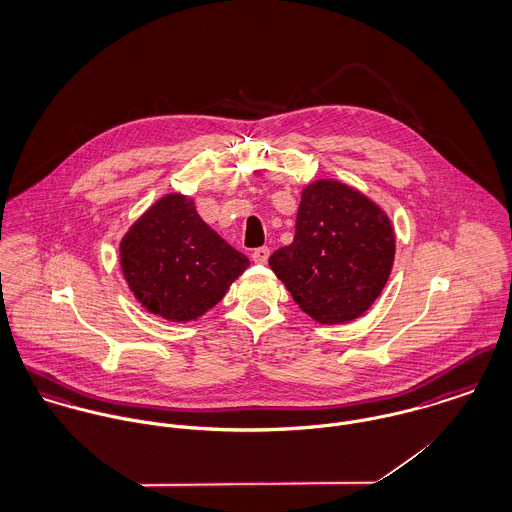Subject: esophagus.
Instances as JSON below:
<instances>
[{
	"mask_svg": "<svg viewBox=\"0 0 512 512\" xmlns=\"http://www.w3.org/2000/svg\"><path fill=\"white\" fill-rule=\"evenodd\" d=\"M269 255H271V251H269V247H259V249H255L253 251V261L255 263H259V265H265L267 261H269Z\"/></svg>",
	"mask_w": 512,
	"mask_h": 512,
	"instance_id": "obj_1",
	"label": "esophagus"
}]
</instances>
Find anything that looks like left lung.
Wrapping results in <instances>:
<instances>
[{
  "mask_svg": "<svg viewBox=\"0 0 512 512\" xmlns=\"http://www.w3.org/2000/svg\"><path fill=\"white\" fill-rule=\"evenodd\" d=\"M395 251V229L379 204L341 180L318 178L300 192L294 241L269 257V267L302 312L334 326L373 306Z\"/></svg>",
  "mask_w": 512,
  "mask_h": 512,
  "instance_id": "8db88e82",
  "label": "left lung"
}]
</instances>
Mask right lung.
<instances>
[{"label": "right lung", "mask_w": 512, "mask_h": 512, "mask_svg": "<svg viewBox=\"0 0 512 512\" xmlns=\"http://www.w3.org/2000/svg\"><path fill=\"white\" fill-rule=\"evenodd\" d=\"M119 265L129 290L149 314L186 324L226 296L249 259L198 216L192 198L171 192L125 231Z\"/></svg>", "instance_id": "right-lung-1"}]
</instances>
